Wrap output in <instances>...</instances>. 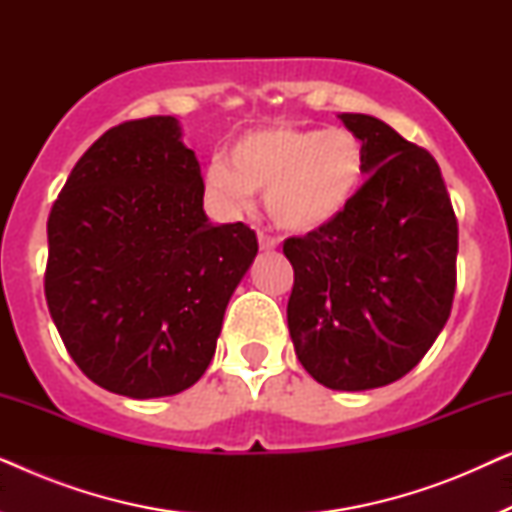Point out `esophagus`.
Masks as SVG:
<instances>
[{
    "label": "esophagus",
    "mask_w": 512,
    "mask_h": 512,
    "mask_svg": "<svg viewBox=\"0 0 512 512\" xmlns=\"http://www.w3.org/2000/svg\"><path fill=\"white\" fill-rule=\"evenodd\" d=\"M258 244H261L263 251H272V249H277L279 237L270 235V233H258Z\"/></svg>",
    "instance_id": "34e87169"
}]
</instances>
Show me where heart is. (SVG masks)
<instances>
[{
    "label": "heart",
    "instance_id": "heart-1",
    "mask_svg": "<svg viewBox=\"0 0 512 512\" xmlns=\"http://www.w3.org/2000/svg\"><path fill=\"white\" fill-rule=\"evenodd\" d=\"M366 172V149L349 130L270 125L237 137L223 163L209 167L207 184L233 209L265 193L279 228L314 233L352 207Z\"/></svg>",
    "mask_w": 512,
    "mask_h": 512
}]
</instances>
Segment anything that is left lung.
Instances as JSON below:
<instances>
[{"mask_svg":"<svg viewBox=\"0 0 512 512\" xmlns=\"http://www.w3.org/2000/svg\"><path fill=\"white\" fill-rule=\"evenodd\" d=\"M368 160L352 207L331 226L284 240L286 307L298 361L338 391L410 373L450 317L459 226L436 158L380 118L340 114Z\"/></svg>","mask_w":512,"mask_h":512,"instance_id":"1","label":"left lung"}]
</instances>
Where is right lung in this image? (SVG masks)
<instances>
[{
    "label": "right lung",
    "instance_id": "1",
    "mask_svg": "<svg viewBox=\"0 0 512 512\" xmlns=\"http://www.w3.org/2000/svg\"><path fill=\"white\" fill-rule=\"evenodd\" d=\"M177 118L104 132L48 216L44 293L81 373L130 398L179 394L212 361L258 251L247 223H209Z\"/></svg>",
    "mask_w": 512,
    "mask_h": 512
}]
</instances>
